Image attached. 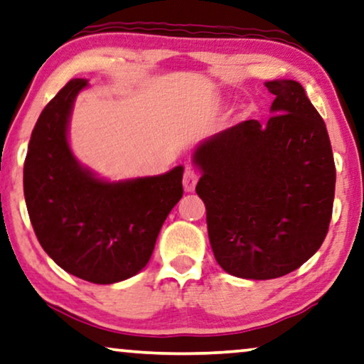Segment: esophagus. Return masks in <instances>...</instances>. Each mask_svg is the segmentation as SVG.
Wrapping results in <instances>:
<instances>
[{
	"label": "esophagus",
	"instance_id": "34e87169",
	"mask_svg": "<svg viewBox=\"0 0 364 364\" xmlns=\"http://www.w3.org/2000/svg\"><path fill=\"white\" fill-rule=\"evenodd\" d=\"M198 183V173L193 168H186L185 174H183V186H185L186 193H191L195 190Z\"/></svg>",
	"mask_w": 364,
	"mask_h": 364
}]
</instances>
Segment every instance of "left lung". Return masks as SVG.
<instances>
[{
    "label": "left lung",
    "mask_w": 364,
    "mask_h": 364,
    "mask_svg": "<svg viewBox=\"0 0 364 364\" xmlns=\"http://www.w3.org/2000/svg\"><path fill=\"white\" fill-rule=\"evenodd\" d=\"M264 86L274 95L264 124L243 121L193 153L213 253L226 273L245 279L279 278L316 253L336 183L326 124L303 86Z\"/></svg>",
    "instance_id": "1"
}]
</instances>
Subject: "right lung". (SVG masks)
Listing matches in <instances>:
<instances>
[{
    "mask_svg": "<svg viewBox=\"0 0 364 364\" xmlns=\"http://www.w3.org/2000/svg\"><path fill=\"white\" fill-rule=\"evenodd\" d=\"M86 86L83 77L71 80L41 111L24 159V200L38 241L60 268L111 284L148 264L164 220L183 196L185 168L108 181L80 164L68 129Z\"/></svg>",
    "mask_w": 364,
    "mask_h": 364,
    "instance_id": "1",
    "label": "right lung"
}]
</instances>
